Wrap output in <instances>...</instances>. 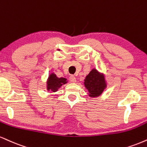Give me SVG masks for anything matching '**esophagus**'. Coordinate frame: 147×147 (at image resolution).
<instances>
[{"mask_svg": "<svg viewBox=\"0 0 147 147\" xmlns=\"http://www.w3.org/2000/svg\"><path fill=\"white\" fill-rule=\"evenodd\" d=\"M69 79H70V81H71L72 83H75L76 81H77V79H76V77L74 75L70 76V78H69Z\"/></svg>", "mask_w": 147, "mask_h": 147, "instance_id": "esophagus-1", "label": "esophagus"}]
</instances>
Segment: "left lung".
Wrapping results in <instances>:
<instances>
[{
	"mask_svg": "<svg viewBox=\"0 0 147 147\" xmlns=\"http://www.w3.org/2000/svg\"><path fill=\"white\" fill-rule=\"evenodd\" d=\"M84 86L90 97H97L101 95L107 88L105 76L96 69L93 68L84 79Z\"/></svg>",
	"mask_w": 147,
	"mask_h": 147,
	"instance_id": "left-lung-1",
	"label": "left lung"
}]
</instances>
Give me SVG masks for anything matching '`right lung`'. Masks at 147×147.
Wrapping results in <instances>:
<instances>
[{
    "instance_id": "right-lung-1",
    "label": "right lung",
    "mask_w": 147,
    "mask_h": 147,
    "mask_svg": "<svg viewBox=\"0 0 147 147\" xmlns=\"http://www.w3.org/2000/svg\"><path fill=\"white\" fill-rule=\"evenodd\" d=\"M67 82H68L67 79L64 77L59 78L57 77L54 72H52L48 77L47 81V90L48 91H50L51 92H55L63 85L67 84Z\"/></svg>"
}]
</instances>
